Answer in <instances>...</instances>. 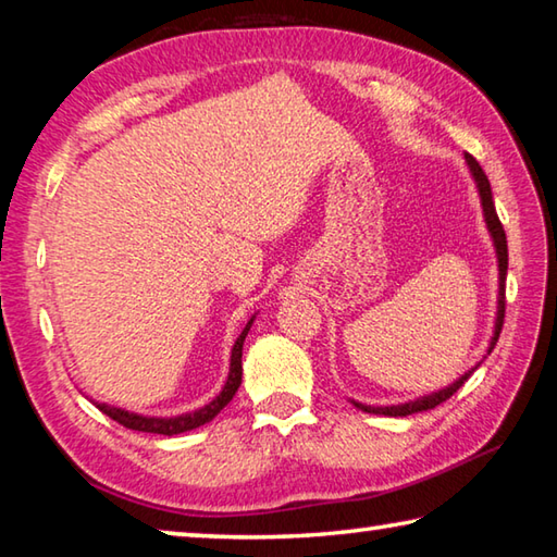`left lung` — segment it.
Here are the masks:
<instances>
[{
  "instance_id": "left-lung-1",
  "label": "left lung",
  "mask_w": 557,
  "mask_h": 557,
  "mask_svg": "<svg viewBox=\"0 0 557 557\" xmlns=\"http://www.w3.org/2000/svg\"><path fill=\"white\" fill-rule=\"evenodd\" d=\"M467 157V164L471 169V174L476 178V186H479V196H482V206H484V219L488 231H492V238L496 245V256H498V314H496V329H494V336H492V346H488V354H492V348L498 342V334H502V326H504V317H506V270H508V245H506V231L502 221H498L496 215V206H494V196H492V184H488V178L484 174V169L479 166V162L471 154ZM471 371L461 375L459 381H455L449 385V388L440 391V393H432L425 395V398L420 400H412V403H405V405H391V408H371V405H361L356 403V408H361L363 412H373V414H391V418H403V414H412V412H422V410H432L437 408L440 403L449 400L451 395H455L465 381L469 379Z\"/></svg>"
}]
</instances>
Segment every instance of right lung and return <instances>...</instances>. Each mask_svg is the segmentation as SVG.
<instances>
[{
  "instance_id": "obj_1",
  "label": "right lung",
  "mask_w": 557,
  "mask_h": 557,
  "mask_svg": "<svg viewBox=\"0 0 557 557\" xmlns=\"http://www.w3.org/2000/svg\"><path fill=\"white\" fill-rule=\"evenodd\" d=\"M252 326V319L248 324H245L243 334L238 336V342H235L233 346V356H231V373H228V381H225L223 391L215 395V398L206 405V408L196 410V412H188V414H178V418H143V414H135V412H127V410H120V408H110V405H98V408L108 414V418H112L115 422H120L122 428L127 430H135V432H154V435H182V432H188V430H196L206 425V422L213 420L215 414H219L225 405L231 403V398L235 395V391H238L240 385V379H243V342L245 336H248Z\"/></svg>"
}]
</instances>
